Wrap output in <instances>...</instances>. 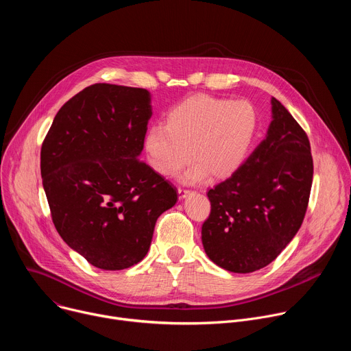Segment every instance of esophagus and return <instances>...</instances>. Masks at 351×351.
<instances>
[{"mask_svg":"<svg viewBox=\"0 0 351 351\" xmlns=\"http://www.w3.org/2000/svg\"><path fill=\"white\" fill-rule=\"evenodd\" d=\"M178 193H179V198H184V197L189 194V190L182 189V187H178Z\"/></svg>","mask_w":351,"mask_h":351,"instance_id":"obj_1","label":"esophagus"}]
</instances>
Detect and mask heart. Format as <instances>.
Listing matches in <instances>:
<instances>
[{
    "mask_svg": "<svg viewBox=\"0 0 351 351\" xmlns=\"http://www.w3.org/2000/svg\"><path fill=\"white\" fill-rule=\"evenodd\" d=\"M256 129L257 112L248 101L193 95L168 111L164 126L147 130L144 153L148 165L162 176L178 175L191 160L187 182L207 173L222 179L240 167Z\"/></svg>",
    "mask_w": 351,
    "mask_h": 351,
    "instance_id": "1",
    "label": "heart"
}]
</instances>
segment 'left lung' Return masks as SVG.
Instances as JSON below:
<instances>
[{
  "label": "left lung",
  "instance_id": "1",
  "mask_svg": "<svg viewBox=\"0 0 351 351\" xmlns=\"http://www.w3.org/2000/svg\"><path fill=\"white\" fill-rule=\"evenodd\" d=\"M267 137L226 180L211 189L202 228L207 256L218 267L248 274L271 264L306 217L314 164L307 133L278 101Z\"/></svg>",
  "mask_w": 351,
  "mask_h": 351
}]
</instances>
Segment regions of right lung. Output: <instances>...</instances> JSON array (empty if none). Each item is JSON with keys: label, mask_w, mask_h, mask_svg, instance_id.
Returning a JSON list of instances; mask_svg holds the SVG:
<instances>
[{"label": "right lung", "mask_w": 351, "mask_h": 351, "mask_svg": "<svg viewBox=\"0 0 351 351\" xmlns=\"http://www.w3.org/2000/svg\"><path fill=\"white\" fill-rule=\"evenodd\" d=\"M145 88L95 83L66 101L40 154L43 187L57 232L91 265L140 263L176 189L138 160L148 119Z\"/></svg>", "instance_id": "add662e5"}]
</instances>
